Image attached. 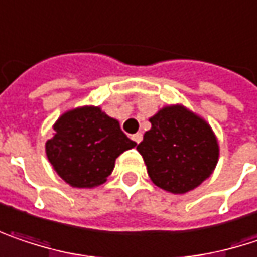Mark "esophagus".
I'll return each instance as SVG.
<instances>
[{
    "mask_svg": "<svg viewBox=\"0 0 257 257\" xmlns=\"http://www.w3.org/2000/svg\"><path fill=\"white\" fill-rule=\"evenodd\" d=\"M131 138H132V140H134V141H135L137 144H140V143L143 141V134H141V132H137V134H134V135H132Z\"/></svg>",
    "mask_w": 257,
    "mask_h": 257,
    "instance_id": "esophagus-1",
    "label": "esophagus"
}]
</instances>
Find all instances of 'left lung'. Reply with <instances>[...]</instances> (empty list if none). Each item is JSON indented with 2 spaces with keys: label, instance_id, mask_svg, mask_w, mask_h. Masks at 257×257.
<instances>
[{
  "label": "left lung",
  "instance_id": "obj_1",
  "mask_svg": "<svg viewBox=\"0 0 257 257\" xmlns=\"http://www.w3.org/2000/svg\"><path fill=\"white\" fill-rule=\"evenodd\" d=\"M137 146L149 176L160 188L184 194L213 172L219 147L210 126L182 105L162 108Z\"/></svg>",
  "mask_w": 257,
  "mask_h": 257
}]
</instances>
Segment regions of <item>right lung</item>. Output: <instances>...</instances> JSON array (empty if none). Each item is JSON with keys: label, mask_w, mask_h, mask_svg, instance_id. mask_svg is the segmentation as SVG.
Here are the masks:
<instances>
[{"label": "right lung", "mask_w": 257, "mask_h": 257, "mask_svg": "<svg viewBox=\"0 0 257 257\" xmlns=\"http://www.w3.org/2000/svg\"><path fill=\"white\" fill-rule=\"evenodd\" d=\"M119 122L98 107H81L64 113L47 141V157L56 172L76 188L105 182L119 154L135 147Z\"/></svg>", "instance_id": "right-lung-1"}]
</instances>
